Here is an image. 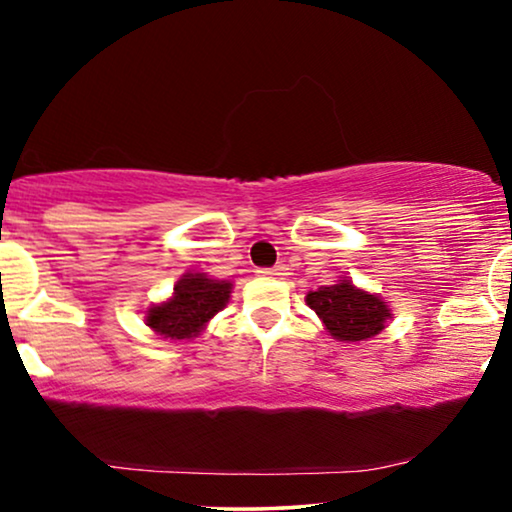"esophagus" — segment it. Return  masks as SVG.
Masks as SVG:
<instances>
[{
  "instance_id": "esophagus-1",
  "label": "esophagus",
  "mask_w": 512,
  "mask_h": 512,
  "mask_svg": "<svg viewBox=\"0 0 512 512\" xmlns=\"http://www.w3.org/2000/svg\"><path fill=\"white\" fill-rule=\"evenodd\" d=\"M257 274L267 278H283L288 276V267L286 264H276V267H269V269H257Z\"/></svg>"
}]
</instances>
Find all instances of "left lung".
Wrapping results in <instances>:
<instances>
[{
  "label": "left lung",
  "instance_id": "obj_1",
  "mask_svg": "<svg viewBox=\"0 0 512 512\" xmlns=\"http://www.w3.org/2000/svg\"><path fill=\"white\" fill-rule=\"evenodd\" d=\"M307 304L326 323L335 340L359 342L373 338L385 328L390 309L378 295H368L349 281L321 286L307 295Z\"/></svg>",
  "mask_w": 512,
  "mask_h": 512
}]
</instances>
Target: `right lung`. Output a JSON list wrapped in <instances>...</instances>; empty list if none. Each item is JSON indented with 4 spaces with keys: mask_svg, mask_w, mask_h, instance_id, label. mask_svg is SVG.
I'll list each match as a JSON object with an SVG mask.
<instances>
[{
    "mask_svg": "<svg viewBox=\"0 0 512 512\" xmlns=\"http://www.w3.org/2000/svg\"><path fill=\"white\" fill-rule=\"evenodd\" d=\"M229 295L231 283L212 281L205 274H186L170 302L148 309L146 323L165 338H193L229 302Z\"/></svg>",
    "mask_w": 512,
    "mask_h": 512,
    "instance_id": "obj_1",
    "label": "right lung"
}]
</instances>
